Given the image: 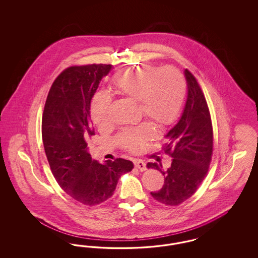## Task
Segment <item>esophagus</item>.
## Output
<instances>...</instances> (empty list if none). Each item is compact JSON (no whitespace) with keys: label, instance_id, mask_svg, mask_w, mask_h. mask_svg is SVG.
Listing matches in <instances>:
<instances>
[{"label":"esophagus","instance_id":"esophagus-1","mask_svg":"<svg viewBox=\"0 0 258 258\" xmlns=\"http://www.w3.org/2000/svg\"><path fill=\"white\" fill-rule=\"evenodd\" d=\"M135 168L139 169L140 171H145L147 169V165L146 163L141 160H136L135 161Z\"/></svg>","mask_w":258,"mask_h":258}]
</instances>
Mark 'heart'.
Returning a JSON list of instances; mask_svg holds the SVG:
<instances>
[{
    "instance_id": "obj_1",
    "label": "heart",
    "mask_w": 258,
    "mask_h": 258,
    "mask_svg": "<svg viewBox=\"0 0 258 258\" xmlns=\"http://www.w3.org/2000/svg\"><path fill=\"white\" fill-rule=\"evenodd\" d=\"M116 94L138 101L140 111L160 126L169 125L179 116L186 96V83L183 74L174 68L160 69L142 64L115 74L111 81ZM112 98L99 91L91 101L90 113L94 123L102 128L110 123ZM155 136L153 126L143 123L124 128L118 135V142L124 149L138 152L146 141Z\"/></svg>"
}]
</instances>
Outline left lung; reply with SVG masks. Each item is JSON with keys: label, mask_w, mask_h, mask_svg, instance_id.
Returning a JSON list of instances; mask_svg holds the SVG:
<instances>
[{"label": "left lung", "mask_w": 258, "mask_h": 258, "mask_svg": "<svg viewBox=\"0 0 258 258\" xmlns=\"http://www.w3.org/2000/svg\"><path fill=\"white\" fill-rule=\"evenodd\" d=\"M187 87L182 114L166 134L164 151L172 158L171 166L163 171L161 165L149 162L164 176L160 190L151 192L157 201L177 206L195 195L208 172L213 153V127L207 101L196 77L184 70Z\"/></svg>", "instance_id": "1"}]
</instances>
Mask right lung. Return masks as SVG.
Masks as SVG:
<instances>
[{"label":"right lung","instance_id":"right-lung-1","mask_svg":"<svg viewBox=\"0 0 258 258\" xmlns=\"http://www.w3.org/2000/svg\"><path fill=\"white\" fill-rule=\"evenodd\" d=\"M112 64L71 67L53 82L42 116V141L51 171L61 188L76 201L95 206L110 198L120 177L132 171L131 160L99 163L88 142L95 135L91 99Z\"/></svg>","mask_w":258,"mask_h":258}]
</instances>
